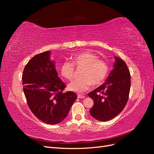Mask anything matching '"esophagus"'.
Segmentation results:
<instances>
[{"label":"esophagus","mask_w":154,"mask_h":154,"mask_svg":"<svg viewBox=\"0 0 154 154\" xmlns=\"http://www.w3.org/2000/svg\"><path fill=\"white\" fill-rule=\"evenodd\" d=\"M85 96H83V95H82V94H78V98H82V99H83V98H85Z\"/></svg>","instance_id":"obj_1"}]
</instances>
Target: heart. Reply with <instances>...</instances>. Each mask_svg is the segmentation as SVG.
<instances>
[{"label":"heart","mask_w":154,"mask_h":154,"mask_svg":"<svg viewBox=\"0 0 154 154\" xmlns=\"http://www.w3.org/2000/svg\"><path fill=\"white\" fill-rule=\"evenodd\" d=\"M75 67L83 69L80 73L82 78L74 80L68 85L71 91L83 93L87 91L92 85L98 86L103 83L108 75L109 65L103 60L90 51H84L76 54L72 59V63L64 62L60 67L62 76L69 81L74 78Z\"/></svg>","instance_id":"obj_1"}]
</instances>
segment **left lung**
Here are the masks:
<instances>
[{
  "label": "left lung",
  "mask_w": 154,
  "mask_h": 154,
  "mask_svg": "<svg viewBox=\"0 0 154 154\" xmlns=\"http://www.w3.org/2000/svg\"><path fill=\"white\" fill-rule=\"evenodd\" d=\"M115 62L106 82L88 96L94 100L90 110L93 118L106 122L115 118L127 104L130 89V74L127 64L119 57Z\"/></svg>",
  "instance_id": "8db88e82"
}]
</instances>
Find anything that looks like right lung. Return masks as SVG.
Instances as JSON below:
<instances>
[{
  "instance_id": "1",
  "label": "right lung",
  "mask_w": 154,
  "mask_h": 154,
  "mask_svg": "<svg viewBox=\"0 0 154 154\" xmlns=\"http://www.w3.org/2000/svg\"><path fill=\"white\" fill-rule=\"evenodd\" d=\"M50 54L48 51L32 57L25 66L22 79L32 112L43 122L54 125L67 117L77 95L72 91L63 92L66 85L58 77Z\"/></svg>"
}]
</instances>
